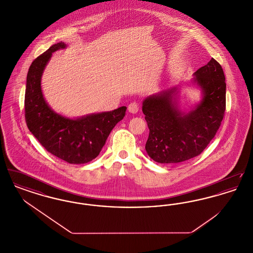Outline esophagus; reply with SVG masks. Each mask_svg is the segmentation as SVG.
<instances>
[{
  "label": "esophagus",
  "mask_w": 253,
  "mask_h": 253,
  "mask_svg": "<svg viewBox=\"0 0 253 253\" xmlns=\"http://www.w3.org/2000/svg\"><path fill=\"white\" fill-rule=\"evenodd\" d=\"M138 105H137V103H135V102H132V103H130L129 104V106H128V111L131 113V114H136L137 112H138Z\"/></svg>",
  "instance_id": "obj_1"
}]
</instances>
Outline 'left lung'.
Segmentation results:
<instances>
[{"instance_id":"left-lung-1","label":"left lung","mask_w":253,"mask_h":253,"mask_svg":"<svg viewBox=\"0 0 253 253\" xmlns=\"http://www.w3.org/2000/svg\"><path fill=\"white\" fill-rule=\"evenodd\" d=\"M181 84L147 96L142 102L150 133L148 156L161 164H174L200 155L214 137L226 110V83L221 65L211 58L186 83L201 92L190 108L181 103Z\"/></svg>"}]
</instances>
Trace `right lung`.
Wrapping results in <instances>:
<instances>
[{
	"label": "right lung",
	"mask_w": 253,
	"mask_h": 253,
	"mask_svg": "<svg viewBox=\"0 0 253 253\" xmlns=\"http://www.w3.org/2000/svg\"><path fill=\"white\" fill-rule=\"evenodd\" d=\"M67 46L62 42L53 44L30 65L24 96L25 121L29 131L50 154L70 164H84L99 155L127 108L68 118L49 106L42 94V77L52 54Z\"/></svg>",
	"instance_id": "1"
}]
</instances>
